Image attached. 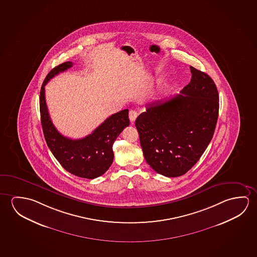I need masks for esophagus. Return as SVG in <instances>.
<instances>
[{"label": "esophagus", "instance_id": "obj_1", "mask_svg": "<svg viewBox=\"0 0 257 257\" xmlns=\"http://www.w3.org/2000/svg\"><path fill=\"white\" fill-rule=\"evenodd\" d=\"M138 115H139V112H138L137 110H130V112H128V116H130V119H131V122H134L135 120H136V118L138 117Z\"/></svg>", "mask_w": 257, "mask_h": 257}]
</instances>
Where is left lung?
I'll return each mask as SVG.
<instances>
[{
  "label": "left lung",
  "mask_w": 257,
  "mask_h": 257,
  "mask_svg": "<svg viewBox=\"0 0 257 257\" xmlns=\"http://www.w3.org/2000/svg\"><path fill=\"white\" fill-rule=\"evenodd\" d=\"M190 83L170 99L147 105L136 119L147 163L165 177L187 173L215 131L219 94L210 76L190 66Z\"/></svg>",
  "instance_id": "1"
}]
</instances>
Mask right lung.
Listing matches in <instances>:
<instances>
[{"instance_id":"add662e5","label":"right lung","mask_w":257,"mask_h":257,"mask_svg":"<svg viewBox=\"0 0 257 257\" xmlns=\"http://www.w3.org/2000/svg\"><path fill=\"white\" fill-rule=\"evenodd\" d=\"M72 65L71 61H66L53 68L46 76L39 98L42 126L46 144L61 166L73 175L93 179L104 174L113 162L112 145L118 135L130 125L128 110L110 115L84 139H71L62 136L50 118L45 102V86L51 78Z\"/></svg>"}]
</instances>
